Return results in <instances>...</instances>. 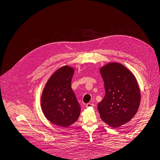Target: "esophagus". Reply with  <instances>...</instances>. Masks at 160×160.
<instances>
[{
    "instance_id": "esophagus-1",
    "label": "esophagus",
    "mask_w": 160,
    "mask_h": 160,
    "mask_svg": "<svg viewBox=\"0 0 160 160\" xmlns=\"http://www.w3.org/2000/svg\"><path fill=\"white\" fill-rule=\"evenodd\" d=\"M87 108H90V107H94V105L92 103H88L85 106Z\"/></svg>"
}]
</instances>
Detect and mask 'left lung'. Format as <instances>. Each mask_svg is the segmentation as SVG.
<instances>
[{"label":"left lung","mask_w":160,"mask_h":160,"mask_svg":"<svg viewBox=\"0 0 160 160\" xmlns=\"http://www.w3.org/2000/svg\"><path fill=\"white\" fill-rule=\"evenodd\" d=\"M105 96L98 105L101 119L112 128L127 123L137 113L140 91L133 74L123 65L110 62L100 68Z\"/></svg>","instance_id":"1"}]
</instances>
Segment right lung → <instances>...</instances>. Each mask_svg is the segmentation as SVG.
I'll list each match as a JSON object with an SVG mask.
<instances>
[{
    "mask_svg": "<svg viewBox=\"0 0 160 160\" xmlns=\"http://www.w3.org/2000/svg\"><path fill=\"white\" fill-rule=\"evenodd\" d=\"M74 71L68 66L58 69L48 80L41 95V105L47 119L64 128L75 122L80 113V105L71 86Z\"/></svg>",
    "mask_w": 160,
    "mask_h": 160,
    "instance_id": "obj_1",
    "label": "right lung"
}]
</instances>
